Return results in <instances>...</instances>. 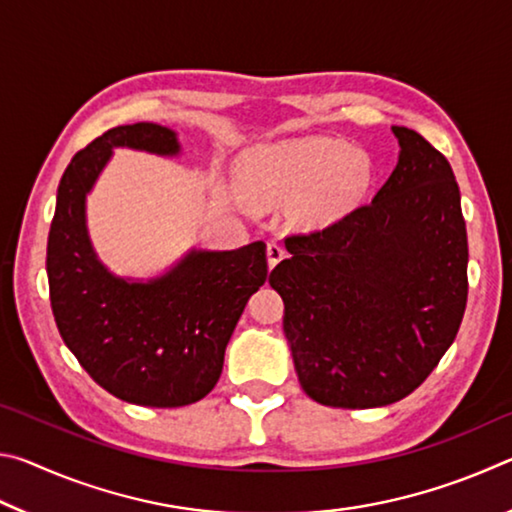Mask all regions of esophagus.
Returning a JSON list of instances; mask_svg holds the SVG:
<instances>
[{
	"label": "esophagus",
	"instance_id": "1",
	"mask_svg": "<svg viewBox=\"0 0 512 512\" xmlns=\"http://www.w3.org/2000/svg\"><path fill=\"white\" fill-rule=\"evenodd\" d=\"M266 255H268V266L273 268L275 264L282 262L284 255H287V250H284L282 244H277V241H271V244L266 246Z\"/></svg>",
	"mask_w": 512,
	"mask_h": 512
}]
</instances>
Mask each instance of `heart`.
I'll return each instance as SVG.
<instances>
[{
  "instance_id": "obj_1",
  "label": "heart",
  "mask_w": 512,
  "mask_h": 512,
  "mask_svg": "<svg viewBox=\"0 0 512 512\" xmlns=\"http://www.w3.org/2000/svg\"><path fill=\"white\" fill-rule=\"evenodd\" d=\"M370 162L334 137H300L248 153L241 162V192L255 207L302 198V214L329 223L350 212L370 187Z\"/></svg>"
}]
</instances>
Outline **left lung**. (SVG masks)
<instances>
[{
	"mask_svg": "<svg viewBox=\"0 0 512 512\" xmlns=\"http://www.w3.org/2000/svg\"><path fill=\"white\" fill-rule=\"evenodd\" d=\"M400 160L370 203L284 239L268 282L302 391L334 409L404 400L454 343L467 305L461 194L443 153L393 126Z\"/></svg>",
	"mask_w": 512,
	"mask_h": 512,
	"instance_id": "left-lung-1",
	"label": "left lung"
}]
</instances>
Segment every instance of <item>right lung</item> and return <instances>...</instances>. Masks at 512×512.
Wrapping results in <instances>:
<instances>
[{
    "label": "right lung",
    "instance_id": "add662e5",
    "mask_svg": "<svg viewBox=\"0 0 512 512\" xmlns=\"http://www.w3.org/2000/svg\"><path fill=\"white\" fill-rule=\"evenodd\" d=\"M112 146L180 151L176 133L140 121L110 128L74 155L60 178L47 241L51 311L67 348L110 395L153 409L194 404L219 381L241 311L266 282V244L194 250L146 284L110 275L85 230V194Z\"/></svg>",
    "mask_w": 512,
    "mask_h": 512
}]
</instances>
